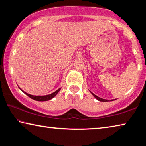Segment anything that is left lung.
Listing matches in <instances>:
<instances>
[{"label":"left lung","instance_id":"obj_1","mask_svg":"<svg viewBox=\"0 0 146 146\" xmlns=\"http://www.w3.org/2000/svg\"><path fill=\"white\" fill-rule=\"evenodd\" d=\"M91 94H92V95L94 96V97H95L96 98V99H97L98 100H99V101H100V102H108V101H110V100H106V99H103V98H100V97H98V96H97V95H95V94L94 93H91ZM111 101H113V100H110Z\"/></svg>","mask_w":146,"mask_h":146}]
</instances>
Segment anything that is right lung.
Returning <instances> with one entry per match:
<instances>
[{"label":"right lung","instance_id":"right-lung-1","mask_svg":"<svg viewBox=\"0 0 146 146\" xmlns=\"http://www.w3.org/2000/svg\"><path fill=\"white\" fill-rule=\"evenodd\" d=\"M20 90H21L23 92H24V93L26 94V95H28L29 97H30L31 98H32V99H33L35 100H36V101H47V100H49L51 99H52V98L55 97V96L57 95V93L59 92V91L60 90L61 88H59L57 90L55 91V92H53L52 93L49 94V95H44V96H35V95H30V94H28L26 93L25 91H24L23 90H22L21 88H19Z\"/></svg>","mask_w":146,"mask_h":146}]
</instances>
